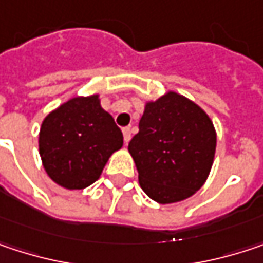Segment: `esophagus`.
Listing matches in <instances>:
<instances>
[{"mask_svg":"<svg viewBox=\"0 0 263 263\" xmlns=\"http://www.w3.org/2000/svg\"><path fill=\"white\" fill-rule=\"evenodd\" d=\"M123 140H125L126 144L129 143V140H131V128H123Z\"/></svg>","mask_w":263,"mask_h":263,"instance_id":"34e87169","label":"esophagus"}]
</instances>
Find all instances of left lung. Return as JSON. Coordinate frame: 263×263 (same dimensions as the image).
Returning <instances> with one entry per match:
<instances>
[{
  "label": "left lung",
  "instance_id": "1",
  "mask_svg": "<svg viewBox=\"0 0 263 263\" xmlns=\"http://www.w3.org/2000/svg\"><path fill=\"white\" fill-rule=\"evenodd\" d=\"M217 147V131L194 101L168 90L146 101L128 151L141 190L156 203L170 204L194 196L208 179Z\"/></svg>",
  "mask_w": 263,
  "mask_h": 263
}]
</instances>
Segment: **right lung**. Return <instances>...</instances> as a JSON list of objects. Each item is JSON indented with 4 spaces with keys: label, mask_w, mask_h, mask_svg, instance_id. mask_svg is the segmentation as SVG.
Instances as JSON below:
<instances>
[{
    "label": "right lung",
    "mask_w": 263,
    "mask_h": 263,
    "mask_svg": "<svg viewBox=\"0 0 263 263\" xmlns=\"http://www.w3.org/2000/svg\"><path fill=\"white\" fill-rule=\"evenodd\" d=\"M123 146L122 131L101 107L99 95L75 96L42 122L39 154L46 175L66 190H84L101 178Z\"/></svg>",
    "instance_id": "add662e5"
}]
</instances>
